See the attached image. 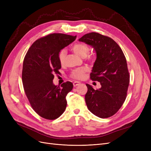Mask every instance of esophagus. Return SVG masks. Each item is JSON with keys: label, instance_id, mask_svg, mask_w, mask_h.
<instances>
[{"label": "esophagus", "instance_id": "34e87169", "mask_svg": "<svg viewBox=\"0 0 151 151\" xmlns=\"http://www.w3.org/2000/svg\"><path fill=\"white\" fill-rule=\"evenodd\" d=\"M80 84H81V83H80V82H78V81H75V82H74V83H73V85H74V87L79 86Z\"/></svg>", "mask_w": 151, "mask_h": 151}]
</instances>
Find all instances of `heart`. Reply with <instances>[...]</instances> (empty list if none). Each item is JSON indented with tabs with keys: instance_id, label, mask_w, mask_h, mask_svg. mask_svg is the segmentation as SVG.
Returning <instances> with one entry per match:
<instances>
[{
	"instance_id": "heart-1",
	"label": "heart",
	"mask_w": 151,
	"mask_h": 151,
	"mask_svg": "<svg viewBox=\"0 0 151 151\" xmlns=\"http://www.w3.org/2000/svg\"><path fill=\"white\" fill-rule=\"evenodd\" d=\"M72 49L77 55L79 56L84 58L87 56V55L89 52V48L88 45L84 43H76L72 47ZM67 54V51L65 49L61 50L60 52L58 53V58L59 62L60 64H63L65 62V58ZM87 70V68L85 67L79 68L73 70L72 72V77L76 79H81L84 77V74L86 71Z\"/></svg>"
}]
</instances>
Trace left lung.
Instances as JSON below:
<instances>
[{
    "label": "left lung",
    "mask_w": 151,
    "mask_h": 151,
    "mask_svg": "<svg viewBox=\"0 0 151 151\" xmlns=\"http://www.w3.org/2000/svg\"><path fill=\"white\" fill-rule=\"evenodd\" d=\"M79 41L90 45L96 53L90 77L101 86L95 90L86 84L87 106L99 118L110 117L119 110L126 99L130 82L126 58L119 45L108 36L93 32Z\"/></svg>",
    "instance_id": "left-lung-1"
}]
</instances>
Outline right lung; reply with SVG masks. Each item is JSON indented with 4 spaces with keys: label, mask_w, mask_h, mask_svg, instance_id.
Wrapping results in <instances>:
<instances>
[{
    "label": "right lung",
    "mask_w": 151,
    "mask_h": 151,
    "mask_svg": "<svg viewBox=\"0 0 151 151\" xmlns=\"http://www.w3.org/2000/svg\"><path fill=\"white\" fill-rule=\"evenodd\" d=\"M76 38L62 33L48 35L35 42L24 57L22 80L25 93L35 111L45 119H56L66 108V96L73 84L67 81L60 87L53 80L61 68L58 53Z\"/></svg>",
    "instance_id": "1"
}]
</instances>
